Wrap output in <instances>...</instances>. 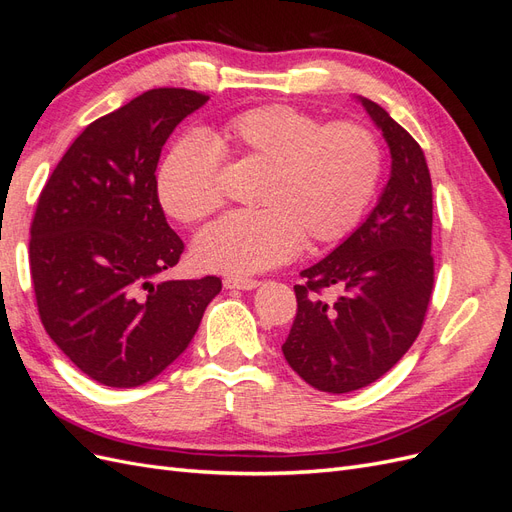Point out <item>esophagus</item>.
Instances as JSON below:
<instances>
[{"label":"esophagus","mask_w":512,"mask_h":512,"mask_svg":"<svg viewBox=\"0 0 512 512\" xmlns=\"http://www.w3.org/2000/svg\"><path fill=\"white\" fill-rule=\"evenodd\" d=\"M226 288H237V290H252L256 286H260L258 280H252V277H232L228 275L224 280Z\"/></svg>","instance_id":"obj_1"}]
</instances>
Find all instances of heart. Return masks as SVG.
I'll list each match as a JSON object with an SVG mask.
<instances>
[{"mask_svg":"<svg viewBox=\"0 0 512 512\" xmlns=\"http://www.w3.org/2000/svg\"><path fill=\"white\" fill-rule=\"evenodd\" d=\"M222 158L267 166L256 211L230 213L198 235L203 269L256 273L309 247L346 239L359 226L382 179L384 153L374 128L356 119L322 123L290 104H262L230 115L209 138L183 136L158 170L168 215L203 222L224 203Z\"/></svg>","mask_w":512,"mask_h":512,"instance_id":"1","label":"heart"}]
</instances>
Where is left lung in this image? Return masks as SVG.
<instances>
[{"label": "left lung", "mask_w": 512, "mask_h": 512, "mask_svg": "<svg viewBox=\"0 0 512 512\" xmlns=\"http://www.w3.org/2000/svg\"><path fill=\"white\" fill-rule=\"evenodd\" d=\"M363 106L391 149V179L369 218L335 250L301 271L297 316L282 346L288 365L324 393L376 382L423 329L433 292V194L423 149L384 108ZM343 294L329 304L321 292Z\"/></svg>", "instance_id": "1"}]
</instances>
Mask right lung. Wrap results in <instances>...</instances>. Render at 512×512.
Returning <instances> with one entry per match:
<instances>
[{
	"instance_id": "1",
	"label": "right lung",
	"mask_w": 512,
	"mask_h": 512,
	"mask_svg": "<svg viewBox=\"0 0 512 512\" xmlns=\"http://www.w3.org/2000/svg\"><path fill=\"white\" fill-rule=\"evenodd\" d=\"M209 100L149 89L79 134L40 192L29 269L44 331L83 374L113 389L141 386L188 348L215 275L168 280L185 245L156 188L166 138Z\"/></svg>"
}]
</instances>
